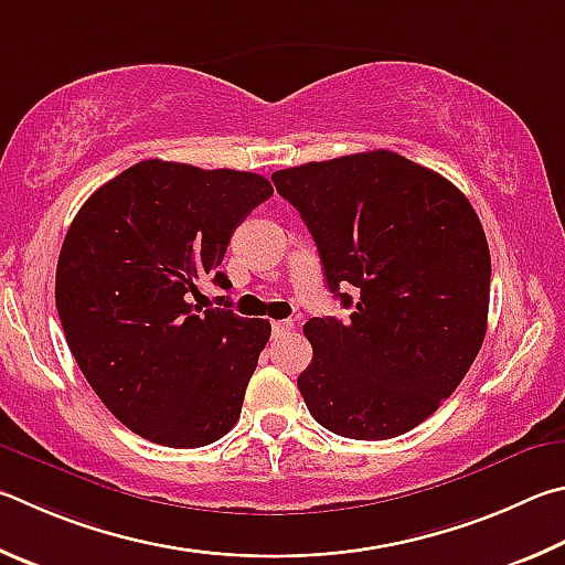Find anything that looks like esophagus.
<instances>
[{
	"instance_id": "1",
	"label": "esophagus",
	"mask_w": 565,
	"mask_h": 565,
	"mask_svg": "<svg viewBox=\"0 0 565 565\" xmlns=\"http://www.w3.org/2000/svg\"><path fill=\"white\" fill-rule=\"evenodd\" d=\"M292 330V320H280V322H273V334L275 338H280V334L290 332Z\"/></svg>"
}]
</instances>
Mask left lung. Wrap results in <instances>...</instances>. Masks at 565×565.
<instances>
[{"label": "left lung", "mask_w": 565, "mask_h": 565, "mask_svg": "<svg viewBox=\"0 0 565 565\" xmlns=\"http://www.w3.org/2000/svg\"><path fill=\"white\" fill-rule=\"evenodd\" d=\"M273 183L352 310L305 322L302 399L340 437H399L439 409L481 350L491 255L479 215L447 178L384 148L285 168ZM350 284L354 299L341 292Z\"/></svg>", "instance_id": "obj_1"}]
</instances>
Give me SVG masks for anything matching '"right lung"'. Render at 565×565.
I'll return each mask as SVG.
<instances>
[{
  "label": "right lung",
  "instance_id": "add662e5",
  "mask_svg": "<svg viewBox=\"0 0 565 565\" xmlns=\"http://www.w3.org/2000/svg\"><path fill=\"white\" fill-rule=\"evenodd\" d=\"M273 195L247 171L141 161L88 198L56 265L66 344L96 397L153 444L195 449L235 427L270 322L201 308L198 282L231 235Z\"/></svg>",
  "mask_w": 565,
  "mask_h": 565
}]
</instances>
